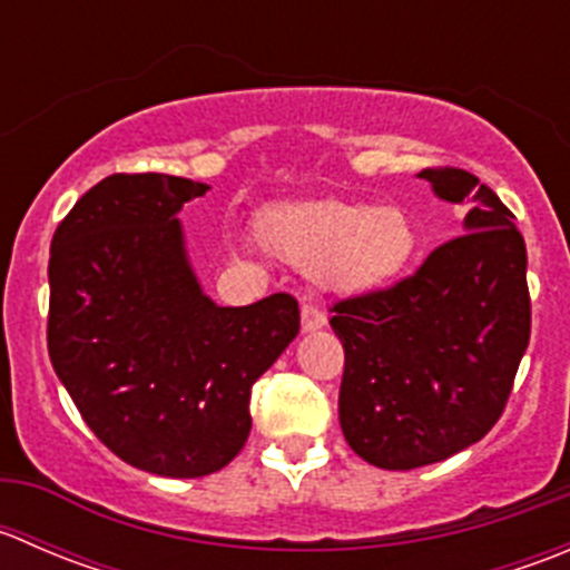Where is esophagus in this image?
<instances>
[{
    "mask_svg": "<svg viewBox=\"0 0 570 570\" xmlns=\"http://www.w3.org/2000/svg\"><path fill=\"white\" fill-rule=\"evenodd\" d=\"M301 325L303 331H317V327L325 325V312H322L320 306H314V303H306V306L301 308Z\"/></svg>",
    "mask_w": 570,
    "mask_h": 570,
    "instance_id": "34e87169",
    "label": "esophagus"
}]
</instances>
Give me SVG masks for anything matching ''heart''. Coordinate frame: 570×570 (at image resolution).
I'll return each instance as SVG.
<instances>
[{"mask_svg":"<svg viewBox=\"0 0 570 570\" xmlns=\"http://www.w3.org/2000/svg\"><path fill=\"white\" fill-rule=\"evenodd\" d=\"M256 234L269 253L314 269L333 292H366L394 281L416 250V228L396 206L312 200L264 212Z\"/></svg>","mask_w":570,"mask_h":570,"instance_id":"b5f03b06","label":"heart"}]
</instances>
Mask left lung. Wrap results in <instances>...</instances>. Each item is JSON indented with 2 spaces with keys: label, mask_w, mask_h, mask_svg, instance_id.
Listing matches in <instances>:
<instances>
[{
  "label": "left lung",
  "mask_w": 570,
  "mask_h": 570,
  "mask_svg": "<svg viewBox=\"0 0 570 570\" xmlns=\"http://www.w3.org/2000/svg\"><path fill=\"white\" fill-rule=\"evenodd\" d=\"M435 198L469 206L465 234L416 273L331 306L344 347L338 422L366 463L407 471L476 444L504 413L532 306L515 215L461 168H424Z\"/></svg>",
  "instance_id": "left-lung-1"
}]
</instances>
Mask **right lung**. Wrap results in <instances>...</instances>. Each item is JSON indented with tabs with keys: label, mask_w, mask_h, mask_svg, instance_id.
Instances as JSON below:
<instances>
[{
	"label": "right lung",
	"mask_w": 570,
	"mask_h": 570,
	"mask_svg": "<svg viewBox=\"0 0 570 570\" xmlns=\"http://www.w3.org/2000/svg\"><path fill=\"white\" fill-rule=\"evenodd\" d=\"M206 193L181 176L112 174L51 237V366L109 452L163 476L239 455L253 383L301 331L286 292L237 308L200 292L176 215Z\"/></svg>",
	"instance_id": "add662e5"
}]
</instances>
